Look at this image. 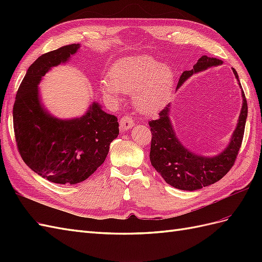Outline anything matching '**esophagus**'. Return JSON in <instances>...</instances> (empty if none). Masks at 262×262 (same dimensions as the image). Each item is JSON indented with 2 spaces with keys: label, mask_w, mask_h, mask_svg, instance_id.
<instances>
[{
  "label": "esophagus",
  "mask_w": 262,
  "mask_h": 262,
  "mask_svg": "<svg viewBox=\"0 0 262 262\" xmlns=\"http://www.w3.org/2000/svg\"><path fill=\"white\" fill-rule=\"evenodd\" d=\"M134 125V120L131 116H123L120 119V130L125 131L131 129Z\"/></svg>",
  "instance_id": "esophagus-1"
}]
</instances>
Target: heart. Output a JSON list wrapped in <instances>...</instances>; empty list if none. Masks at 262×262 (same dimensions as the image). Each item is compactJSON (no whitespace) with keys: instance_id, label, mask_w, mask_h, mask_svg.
I'll use <instances>...</instances> for the list:
<instances>
[{"instance_id":"b5f03b06","label":"heart","mask_w":262,"mask_h":262,"mask_svg":"<svg viewBox=\"0 0 262 262\" xmlns=\"http://www.w3.org/2000/svg\"><path fill=\"white\" fill-rule=\"evenodd\" d=\"M173 86L171 68L147 54L118 60L100 78V91L108 101L118 102L122 93H133L134 107L144 115L157 113L170 98Z\"/></svg>"}]
</instances>
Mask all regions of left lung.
<instances>
[{
	"label": "left lung",
	"instance_id": "1",
	"mask_svg": "<svg viewBox=\"0 0 262 262\" xmlns=\"http://www.w3.org/2000/svg\"><path fill=\"white\" fill-rule=\"evenodd\" d=\"M222 63L223 61L216 58L202 55L193 66L192 70L182 72L177 89H179L190 76L202 72L209 68L221 66ZM233 72L242 89L238 74L235 69H233ZM242 96L243 106L231 142L223 152L213 157L196 155L181 144L173 131L169 119V104L162 110L157 119L148 122L150 132H152L149 152L150 164L157 172L161 173L167 184L180 190L193 191V190L201 189L219 181L233 167L242 145L246 118L248 114L247 100H246L243 89Z\"/></svg>",
	"mask_w": 262,
	"mask_h": 262
}]
</instances>
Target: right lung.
Here are the masks:
<instances>
[{
  "mask_svg": "<svg viewBox=\"0 0 262 262\" xmlns=\"http://www.w3.org/2000/svg\"><path fill=\"white\" fill-rule=\"evenodd\" d=\"M73 43L40 55L27 70L13 107L15 139L23 161L39 176L61 185L89 178L105 162L118 137L114 115L93 102L78 118L62 120L50 115L39 98L38 85L51 68L66 63L80 49Z\"/></svg>",
  "mask_w": 262,
  "mask_h": 262,
  "instance_id": "obj_1",
  "label": "right lung"
}]
</instances>
